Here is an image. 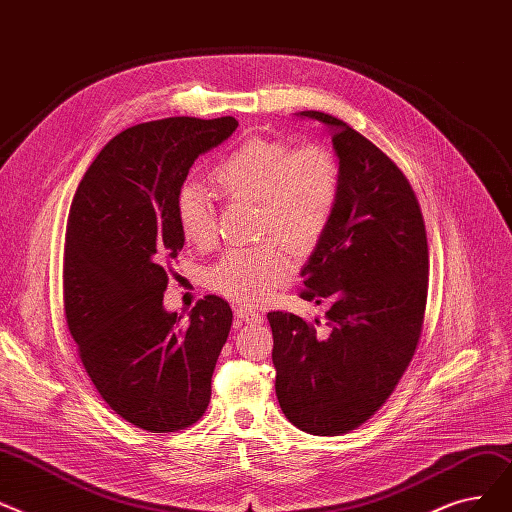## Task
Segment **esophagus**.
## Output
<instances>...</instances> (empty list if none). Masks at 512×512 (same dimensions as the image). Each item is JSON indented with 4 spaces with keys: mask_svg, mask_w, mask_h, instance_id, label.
Listing matches in <instances>:
<instances>
[{
    "mask_svg": "<svg viewBox=\"0 0 512 512\" xmlns=\"http://www.w3.org/2000/svg\"><path fill=\"white\" fill-rule=\"evenodd\" d=\"M235 319H237L239 323H260L262 314H260L258 310L250 308V306H237V308H235Z\"/></svg>",
    "mask_w": 512,
    "mask_h": 512,
    "instance_id": "obj_1",
    "label": "esophagus"
}]
</instances>
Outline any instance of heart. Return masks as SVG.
Instances as JSON below:
<instances>
[{"mask_svg": "<svg viewBox=\"0 0 512 512\" xmlns=\"http://www.w3.org/2000/svg\"><path fill=\"white\" fill-rule=\"evenodd\" d=\"M216 187L231 200L258 202V233L283 241L308 256L323 239L339 200V164L321 145L294 148L283 139L252 137L212 168ZM183 237L198 248L216 241V208L210 193L185 183L175 200ZM296 262L281 243L231 250L206 273L216 294L260 304L294 277Z\"/></svg>", "mask_w": 512, "mask_h": 512, "instance_id": "1", "label": "heart"}]
</instances>
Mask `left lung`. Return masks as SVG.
Here are the masks:
<instances>
[{
    "mask_svg": "<svg viewBox=\"0 0 512 512\" xmlns=\"http://www.w3.org/2000/svg\"><path fill=\"white\" fill-rule=\"evenodd\" d=\"M296 116L327 127L342 181L331 223L300 273L302 298L331 304L325 327L269 312L275 389L291 425L339 435L375 415L415 356L429 285L427 235L415 191L375 143L331 114Z\"/></svg>",
    "mask_w": 512,
    "mask_h": 512,
    "instance_id": "8db88e82",
    "label": "left lung"
}]
</instances>
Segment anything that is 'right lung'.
Masks as SVG:
<instances>
[{
    "label": "right lung",
    "instance_id": "add662e5",
    "mask_svg": "<svg viewBox=\"0 0 512 512\" xmlns=\"http://www.w3.org/2000/svg\"><path fill=\"white\" fill-rule=\"evenodd\" d=\"M233 116H175L106 143L72 200L64 310L87 375L108 406L152 433L179 431L208 408L233 312L206 296L189 319L162 304L168 262L183 250L177 191L196 158L237 129Z\"/></svg>",
    "mask_w": 512,
    "mask_h": 512
}]
</instances>
